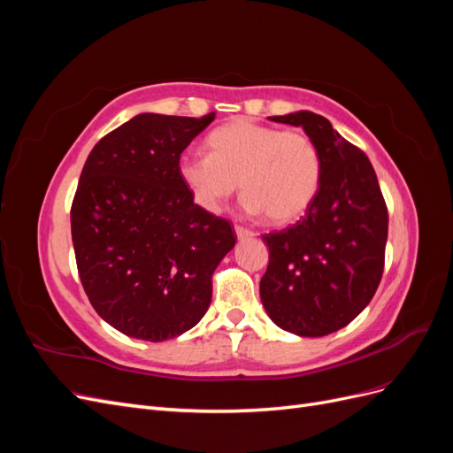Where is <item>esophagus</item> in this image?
<instances>
[{
	"label": "esophagus",
	"instance_id": "1",
	"mask_svg": "<svg viewBox=\"0 0 453 453\" xmlns=\"http://www.w3.org/2000/svg\"><path fill=\"white\" fill-rule=\"evenodd\" d=\"M234 232H236L238 240H248V238H253V236H255V232H253V230L245 228V226H240V225H236V226H234Z\"/></svg>",
	"mask_w": 453,
	"mask_h": 453
}]
</instances>
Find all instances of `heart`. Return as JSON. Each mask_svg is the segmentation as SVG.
Returning <instances> with one entry per match:
<instances>
[{
    "mask_svg": "<svg viewBox=\"0 0 453 453\" xmlns=\"http://www.w3.org/2000/svg\"><path fill=\"white\" fill-rule=\"evenodd\" d=\"M210 153H185L181 181L202 210L217 213L236 193L243 208L273 225L303 217L319 193L321 155L310 135L236 119L208 135Z\"/></svg>",
    "mask_w": 453,
    "mask_h": 453,
    "instance_id": "heart-1",
    "label": "heart"
}]
</instances>
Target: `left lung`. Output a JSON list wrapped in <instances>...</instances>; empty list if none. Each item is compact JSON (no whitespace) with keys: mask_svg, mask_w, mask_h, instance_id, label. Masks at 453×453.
<instances>
[{"mask_svg":"<svg viewBox=\"0 0 453 453\" xmlns=\"http://www.w3.org/2000/svg\"><path fill=\"white\" fill-rule=\"evenodd\" d=\"M270 119L304 128L321 155V185L296 225L263 236L270 260L260 300L283 331L325 336L357 318L378 289L388 205L368 157L325 117L296 111Z\"/></svg>","mask_w":453,"mask_h":453,"instance_id":"obj_1","label":"left lung"}]
</instances>
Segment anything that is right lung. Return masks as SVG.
<instances>
[{"label":"right lung","instance_id":"1","mask_svg":"<svg viewBox=\"0 0 453 453\" xmlns=\"http://www.w3.org/2000/svg\"><path fill=\"white\" fill-rule=\"evenodd\" d=\"M215 113H142L94 145L72 203V240L92 308L122 334L162 342L193 328L236 236L195 203L181 153Z\"/></svg>","mask_w":453,"mask_h":453}]
</instances>
